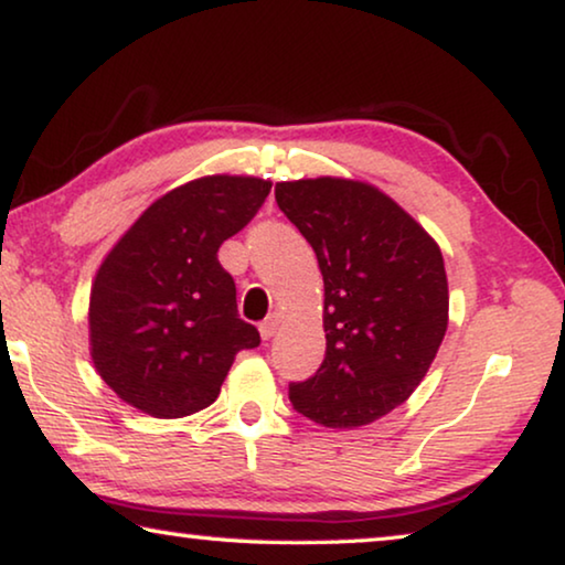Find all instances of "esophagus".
Listing matches in <instances>:
<instances>
[{
  "mask_svg": "<svg viewBox=\"0 0 565 565\" xmlns=\"http://www.w3.org/2000/svg\"><path fill=\"white\" fill-rule=\"evenodd\" d=\"M258 330H260V337H264V340H271L276 330H279V315H271L268 319H264Z\"/></svg>",
  "mask_w": 565,
  "mask_h": 565,
  "instance_id": "esophagus-1",
  "label": "esophagus"
}]
</instances>
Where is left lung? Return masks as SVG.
Returning a JSON list of instances; mask_svg holds the SVG:
<instances>
[{
	"mask_svg": "<svg viewBox=\"0 0 565 565\" xmlns=\"http://www.w3.org/2000/svg\"><path fill=\"white\" fill-rule=\"evenodd\" d=\"M274 192L324 279V360L289 383V401L322 426H365L401 406L434 363L449 319L441 250L373 184L317 177Z\"/></svg>",
	"mask_w": 565,
	"mask_h": 565,
	"instance_id": "left-lung-1",
	"label": "left lung"
}]
</instances>
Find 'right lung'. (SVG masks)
Wrapping results in <instances>:
<instances>
[{"label": "right lung", "instance_id": "1", "mask_svg": "<svg viewBox=\"0 0 565 565\" xmlns=\"http://www.w3.org/2000/svg\"><path fill=\"white\" fill-rule=\"evenodd\" d=\"M271 192L213 174L167 192L126 231L90 289V355L108 388L157 418L207 408L241 350L260 344L217 248Z\"/></svg>", "mask_w": 565, "mask_h": 565}]
</instances>
